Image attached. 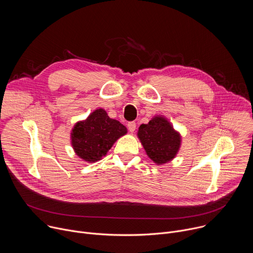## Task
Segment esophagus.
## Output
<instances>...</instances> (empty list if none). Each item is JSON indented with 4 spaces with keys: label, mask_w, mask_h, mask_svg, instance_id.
<instances>
[{
    "label": "esophagus",
    "mask_w": 253,
    "mask_h": 253,
    "mask_svg": "<svg viewBox=\"0 0 253 253\" xmlns=\"http://www.w3.org/2000/svg\"><path fill=\"white\" fill-rule=\"evenodd\" d=\"M127 126H128V129H129V131L131 132V133H133L134 131H135V129H136V123L135 122H129L128 124H127Z\"/></svg>",
    "instance_id": "1"
}]
</instances>
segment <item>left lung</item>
<instances>
[{
  "mask_svg": "<svg viewBox=\"0 0 253 253\" xmlns=\"http://www.w3.org/2000/svg\"><path fill=\"white\" fill-rule=\"evenodd\" d=\"M137 135L148 157L157 165L175 158L181 145V136L163 116H155L148 124L140 125Z\"/></svg>",
  "mask_w": 253,
  "mask_h": 253,
  "instance_id": "8db88e82",
  "label": "left lung"
}]
</instances>
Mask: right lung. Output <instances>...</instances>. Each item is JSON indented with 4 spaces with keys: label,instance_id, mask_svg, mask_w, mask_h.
<instances>
[{
    "label": "right lung",
    "instance_id": "obj_1",
    "mask_svg": "<svg viewBox=\"0 0 253 253\" xmlns=\"http://www.w3.org/2000/svg\"><path fill=\"white\" fill-rule=\"evenodd\" d=\"M127 133L126 127L100 108L87 119L75 124L71 132V143L77 156L86 162L100 160L111 149L113 144Z\"/></svg>",
    "mask_w": 253,
    "mask_h": 253
}]
</instances>
